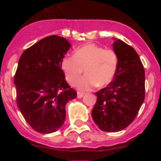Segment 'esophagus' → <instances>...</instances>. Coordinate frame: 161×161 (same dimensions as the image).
<instances>
[{"label": "esophagus", "mask_w": 161, "mask_h": 161, "mask_svg": "<svg viewBox=\"0 0 161 161\" xmlns=\"http://www.w3.org/2000/svg\"><path fill=\"white\" fill-rule=\"evenodd\" d=\"M84 95H85V93H80V92H77V97H78V98H81V97H83Z\"/></svg>", "instance_id": "34e87169"}]
</instances>
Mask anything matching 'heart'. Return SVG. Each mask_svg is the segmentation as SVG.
Here are the masks:
<instances>
[{"label":"heart","instance_id":"b5f03b06","mask_svg":"<svg viewBox=\"0 0 161 161\" xmlns=\"http://www.w3.org/2000/svg\"><path fill=\"white\" fill-rule=\"evenodd\" d=\"M117 66V54L95 44L84 45L75 51L73 57L67 56L61 61L65 79L72 85L85 69L86 76L76 84L80 90H90L97 85L99 87L107 85L113 80Z\"/></svg>","mask_w":161,"mask_h":161}]
</instances>
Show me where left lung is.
<instances>
[{
  "mask_svg": "<svg viewBox=\"0 0 161 161\" xmlns=\"http://www.w3.org/2000/svg\"><path fill=\"white\" fill-rule=\"evenodd\" d=\"M113 50L118 56L117 70L106 88L96 92L92 110L94 123L103 131L123 130L136 117L145 97V72L136 50L114 38Z\"/></svg>",
  "mask_w": 161,
  "mask_h": 161,
  "instance_id": "obj_1",
  "label": "left lung"
}]
</instances>
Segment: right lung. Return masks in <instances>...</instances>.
Returning a JSON list of instances; mask_svg holds the SVG:
<instances>
[{
  "instance_id": "1",
  "label": "right lung",
  "mask_w": 161,
  "mask_h": 161,
  "mask_svg": "<svg viewBox=\"0 0 161 161\" xmlns=\"http://www.w3.org/2000/svg\"><path fill=\"white\" fill-rule=\"evenodd\" d=\"M71 47L66 38L51 35L25 50L18 61L17 104L28 124L39 133L59 130L66 118V104L77 96L61 69Z\"/></svg>"
}]
</instances>
